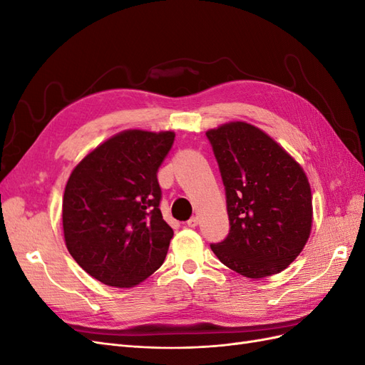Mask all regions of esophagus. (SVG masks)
<instances>
[{
    "instance_id": "obj_1",
    "label": "esophagus",
    "mask_w": 365,
    "mask_h": 365,
    "mask_svg": "<svg viewBox=\"0 0 365 365\" xmlns=\"http://www.w3.org/2000/svg\"><path fill=\"white\" fill-rule=\"evenodd\" d=\"M197 224H200V217H197V216H193V217H190L189 220H187V225H189L190 228L197 227Z\"/></svg>"
}]
</instances>
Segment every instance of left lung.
<instances>
[{
	"label": "left lung",
	"mask_w": 365,
	"mask_h": 365,
	"mask_svg": "<svg viewBox=\"0 0 365 365\" xmlns=\"http://www.w3.org/2000/svg\"><path fill=\"white\" fill-rule=\"evenodd\" d=\"M227 192L230 233L212 245L225 267L248 279L286 269L312 230V192L303 168L267 132L247 121L207 130Z\"/></svg>",
	"instance_id": "obj_1"
}]
</instances>
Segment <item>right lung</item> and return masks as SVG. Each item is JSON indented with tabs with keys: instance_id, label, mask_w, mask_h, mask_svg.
<instances>
[{
	"instance_id": "1",
	"label": "right lung",
	"mask_w": 365,
	"mask_h": 365,
	"mask_svg": "<svg viewBox=\"0 0 365 365\" xmlns=\"http://www.w3.org/2000/svg\"><path fill=\"white\" fill-rule=\"evenodd\" d=\"M173 138V130H121L73 169L62 197L63 239L96 280L134 288L163 264L173 230L160 210L157 172Z\"/></svg>"
}]
</instances>
